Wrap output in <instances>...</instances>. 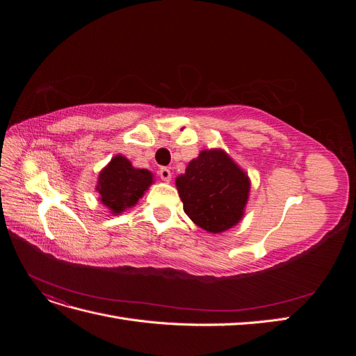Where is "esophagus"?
I'll return each instance as SVG.
<instances>
[{
	"label": "esophagus",
	"instance_id": "34e87169",
	"mask_svg": "<svg viewBox=\"0 0 356 356\" xmlns=\"http://www.w3.org/2000/svg\"><path fill=\"white\" fill-rule=\"evenodd\" d=\"M159 175H160L161 179L166 181V182H169L170 178H172V174H170V170H169L168 168H161V169L159 170Z\"/></svg>",
	"mask_w": 356,
	"mask_h": 356
}]
</instances>
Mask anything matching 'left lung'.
Wrapping results in <instances>:
<instances>
[{"label": "left lung", "instance_id": "obj_1", "mask_svg": "<svg viewBox=\"0 0 356 356\" xmlns=\"http://www.w3.org/2000/svg\"><path fill=\"white\" fill-rule=\"evenodd\" d=\"M175 186L188 218L217 234L243 218L251 179L222 148H211L190 161Z\"/></svg>", "mask_w": 356, "mask_h": 356}]
</instances>
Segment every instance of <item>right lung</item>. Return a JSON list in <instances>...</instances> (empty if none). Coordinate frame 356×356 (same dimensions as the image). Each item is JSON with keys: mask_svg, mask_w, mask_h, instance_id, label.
Listing matches in <instances>:
<instances>
[{"mask_svg": "<svg viewBox=\"0 0 356 356\" xmlns=\"http://www.w3.org/2000/svg\"><path fill=\"white\" fill-rule=\"evenodd\" d=\"M153 182L154 175L148 169L135 168L131 160L115 154L99 172L96 191L104 207L113 215H120L134 208Z\"/></svg>", "mask_w": 356, "mask_h": 356, "instance_id": "add662e5", "label": "right lung"}]
</instances>
